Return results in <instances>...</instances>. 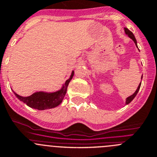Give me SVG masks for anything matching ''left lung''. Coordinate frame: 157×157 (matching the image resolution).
<instances>
[{
  "label": "left lung",
  "mask_w": 157,
  "mask_h": 157,
  "mask_svg": "<svg viewBox=\"0 0 157 157\" xmlns=\"http://www.w3.org/2000/svg\"><path fill=\"white\" fill-rule=\"evenodd\" d=\"M124 31H125V33H126V34L128 35V36H129V37L131 38V39H132V40H133V41L135 42V45H136V47L138 48V45H137V40H136V39H135V36H134L133 33H132L131 31H130L129 29H128V28H124ZM141 84H142V83H140V84H139V85H138V88H137V90H136V91H135V92L133 94H131V96H129V97H128V98H126V104H127V105H128V104H129V103L131 102V101H132V100H133L134 98H135V96H136V94H138V91H139V89H140Z\"/></svg>",
  "instance_id": "obj_1"
}]
</instances>
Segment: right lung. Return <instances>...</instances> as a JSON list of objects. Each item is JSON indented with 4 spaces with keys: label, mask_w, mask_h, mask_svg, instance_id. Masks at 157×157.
<instances>
[{
    "label": "right lung",
    "mask_w": 157,
    "mask_h": 157,
    "mask_svg": "<svg viewBox=\"0 0 157 157\" xmlns=\"http://www.w3.org/2000/svg\"><path fill=\"white\" fill-rule=\"evenodd\" d=\"M74 74V71L72 72L70 77L66 80L60 90L55 92H44V91H38L33 93L28 97H22L15 93V96L19 98L21 101L26 103L28 106L31 108L36 109L38 110H44L48 109L55 108L60 105L64 98L67 91V87L69 83L72 80Z\"/></svg>",
    "instance_id": "add662e5"
}]
</instances>
